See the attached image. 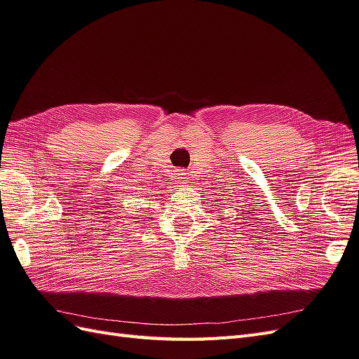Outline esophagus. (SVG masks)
Listing matches in <instances>:
<instances>
[{
	"label": "esophagus",
	"instance_id": "obj_1",
	"mask_svg": "<svg viewBox=\"0 0 359 359\" xmlns=\"http://www.w3.org/2000/svg\"><path fill=\"white\" fill-rule=\"evenodd\" d=\"M177 179H179V182H182V183H185L187 182V179H188V172H185V171H179L177 172Z\"/></svg>",
	"mask_w": 359,
	"mask_h": 359
}]
</instances>
